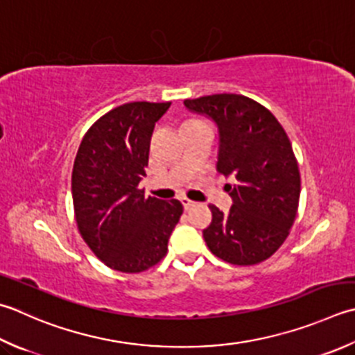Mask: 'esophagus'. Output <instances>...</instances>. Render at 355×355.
<instances>
[{
  "label": "esophagus",
  "instance_id": "obj_1",
  "mask_svg": "<svg viewBox=\"0 0 355 355\" xmlns=\"http://www.w3.org/2000/svg\"><path fill=\"white\" fill-rule=\"evenodd\" d=\"M180 200H182V205H183V207H184L186 211H189V209H192L193 206H196V201H192V200H189L187 197H182Z\"/></svg>",
  "mask_w": 355,
  "mask_h": 355
}]
</instances>
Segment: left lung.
Wrapping results in <instances>:
<instances>
[{"label": "left lung", "mask_w": 355, "mask_h": 355, "mask_svg": "<svg viewBox=\"0 0 355 355\" xmlns=\"http://www.w3.org/2000/svg\"><path fill=\"white\" fill-rule=\"evenodd\" d=\"M184 106L217 123V171L237 180L229 186L234 205L227 214L209 206L207 248L231 265L268 260L288 239L300 200V171L286 132L269 109L245 95H206Z\"/></svg>", "instance_id": "obj_1"}]
</instances>
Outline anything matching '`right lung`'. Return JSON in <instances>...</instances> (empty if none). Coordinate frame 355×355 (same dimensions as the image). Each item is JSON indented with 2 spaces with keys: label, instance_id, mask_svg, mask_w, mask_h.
Masks as SVG:
<instances>
[{
  "label": "right lung",
  "instance_id": "1",
  "mask_svg": "<svg viewBox=\"0 0 355 355\" xmlns=\"http://www.w3.org/2000/svg\"><path fill=\"white\" fill-rule=\"evenodd\" d=\"M171 103L134 101L100 116L81 140L72 171L75 220L83 240L114 270L138 274L168 254L183 214L178 200L140 189L155 123Z\"/></svg>",
  "mask_w": 355,
  "mask_h": 355
}]
</instances>
